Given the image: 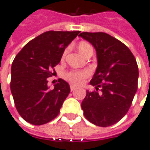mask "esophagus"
Instances as JSON below:
<instances>
[{"label": "esophagus", "instance_id": "obj_1", "mask_svg": "<svg viewBox=\"0 0 150 150\" xmlns=\"http://www.w3.org/2000/svg\"><path fill=\"white\" fill-rule=\"evenodd\" d=\"M70 89H71V91H73L75 90V87L74 86H70Z\"/></svg>", "mask_w": 150, "mask_h": 150}]
</instances>
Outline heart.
I'll list each match as a JSON object with an SVG mask.
<instances>
[{"label": "heart", "mask_w": 150, "mask_h": 150, "mask_svg": "<svg viewBox=\"0 0 150 150\" xmlns=\"http://www.w3.org/2000/svg\"><path fill=\"white\" fill-rule=\"evenodd\" d=\"M78 48L79 52L83 55L87 52V50L90 48H92L91 44H89L86 42H80L78 45ZM68 47H66L65 50L63 52L62 57L64 58L66 56L67 53L68 52ZM91 75V71L90 70L85 69V70H71L65 73L64 75V78L67 81H68L70 83L73 84V85H79L84 81V79L87 77H89Z\"/></svg>", "instance_id": "heart-1"}]
</instances>
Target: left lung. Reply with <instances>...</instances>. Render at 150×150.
<instances>
[{"mask_svg": "<svg viewBox=\"0 0 150 150\" xmlns=\"http://www.w3.org/2000/svg\"><path fill=\"white\" fill-rule=\"evenodd\" d=\"M97 52L98 67L82 102L84 116L93 124L107 127L120 121L131 106L137 90L138 67L128 47L105 33H82ZM100 91L98 92V91Z\"/></svg>", "mask_w": 150, "mask_h": 150, "instance_id": "8db88e82", "label": "left lung"}]
</instances>
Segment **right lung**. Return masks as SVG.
Listing matches in <instances>:
<instances>
[{
  "instance_id": "1",
  "label": "right lung",
  "mask_w": 150,
  "mask_h": 150,
  "mask_svg": "<svg viewBox=\"0 0 150 150\" xmlns=\"http://www.w3.org/2000/svg\"><path fill=\"white\" fill-rule=\"evenodd\" d=\"M79 33L45 32L29 41L14 59L10 89L17 111L30 124L44 125L59 115L70 86L59 79L49 89L47 79L54 75L65 47Z\"/></svg>"
}]
</instances>
